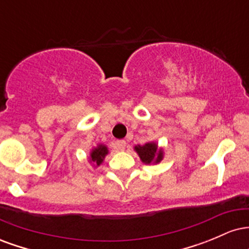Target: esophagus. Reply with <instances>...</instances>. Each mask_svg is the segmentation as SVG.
<instances>
[{"label":"esophagus","instance_id":"obj_1","mask_svg":"<svg viewBox=\"0 0 249 249\" xmlns=\"http://www.w3.org/2000/svg\"><path fill=\"white\" fill-rule=\"evenodd\" d=\"M126 146V142L125 141H117L116 142V148L117 150H124Z\"/></svg>","mask_w":249,"mask_h":249}]
</instances>
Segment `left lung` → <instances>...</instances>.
Instances as JSON below:
<instances>
[{
    "instance_id": "8db88e82",
    "label": "left lung",
    "mask_w": 249,
    "mask_h": 249,
    "mask_svg": "<svg viewBox=\"0 0 249 249\" xmlns=\"http://www.w3.org/2000/svg\"><path fill=\"white\" fill-rule=\"evenodd\" d=\"M134 151L138 153L141 160L147 165L158 164L164 158V151H162V148H158V145L156 142L137 145V146H134Z\"/></svg>"
}]
</instances>
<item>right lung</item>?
<instances>
[{
  "label": "right lung",
  "mask_w": 249,
  "mask_h": 249,
  "mask_svg": "<svg viewBox=\"0 0 249 249\" xmlns=\"http://www.w3.org/2000/svg\"><path fill=\"white\" fill-rule=\"evenodd\" d=\"M107 153H108V150L105 145L103 144L97 145V147L92 148V151H91L90 161L93 162V165H96V166H99V165L103 162V160H104L105 156H107Z\"/></svg>",
  "instance_id": "obj_1"
}]
</instances>
